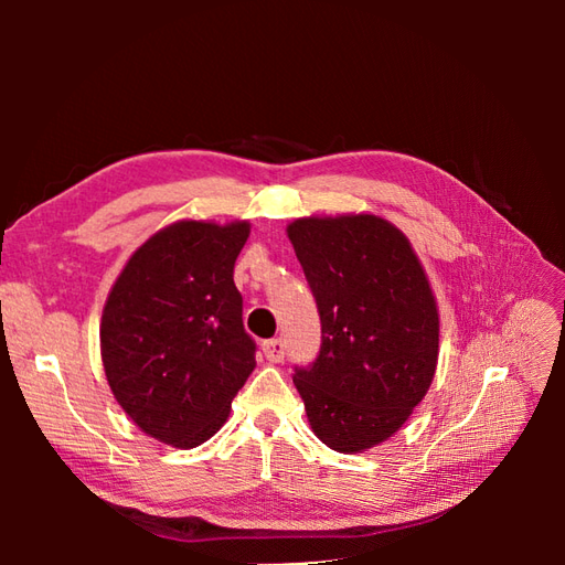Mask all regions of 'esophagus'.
<instances>
[{
  "label": "esophagus",
  "instance_id": "34e87169",
  "mask_svg": "<svg viewBox=\"0 0 565 565\" xmlns=\"http://www.w3.org/2000/svg\"><path fill=\"white\" fill-rule=\"evenodd\" d=\"M262 352H264V356L269 359L271 364H276V362H281V359H284L286 344H284L281 338H274V340H267V342L262 344Z\"/></svg>",
  "mask_w": 565,
  "mask_h": 565
}]
</instances>
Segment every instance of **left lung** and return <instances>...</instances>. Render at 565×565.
Returning <instances> with one entry per match:
<instances>
[{"instance_id": "1", "label": "left lung", "mask_w": 565, "mask_h": 565, "mask_svg": "<svg viewBox=\"0 0 565 565\" xmlns=\"http://www.w3.org/2000/svg\"><path fill=\"white\" fill-rule=\"evenodd\" d=\"M316 296L322 344L296 369L310 429L340 454L398 431L437 371L439 310L398 227L374 213L308 215L286 227Z\"/></svg>"}]
</instances>
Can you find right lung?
Returning a JSON list of instances; mask_svg holds the SVG:
<instances>
[{
    "instance_id": "add662e5",
    "label": "right lung",
    "mask_w": 565,
    "mask_h": 565,
    "mask_svg": "<svg viewBox=\"0 0 565 565\" xmlns=\"http://www.w3.org/2000/svg\"><path fill=\"white\" fill-rule=\"evenodd\" d=\"M247 237V221H177L130 255L106 298L99 342L109 388L170 447L211 439L255 371L233 281Z\"/></svg>"
}]
</instances>
